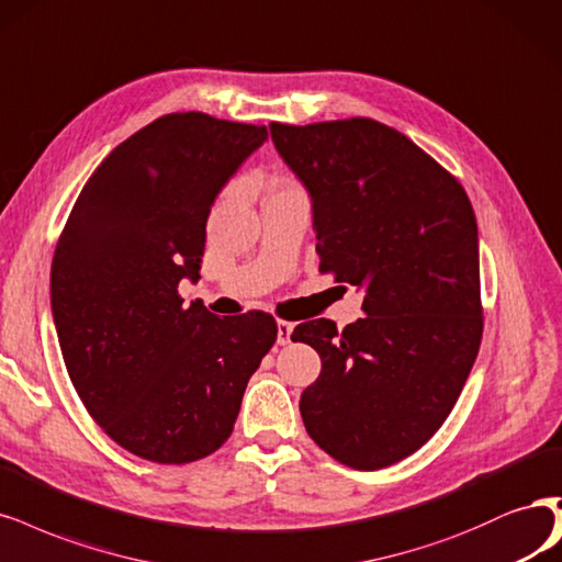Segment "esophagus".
Segmentation results:
<instances>
[{"mask_svg": "<svg viewBox=\"0 0 562 562\" xmlns=\"http://www.w3.org/2000/svg\"><path fill=\"white\" fill-rule=\"evenodd\" d=\"M293 330H295V325H293V323L279 321V323H277V341H279L281 346L290 344V335H293Z\"/></svg>", "mask_w": 562, "mask_h": 562, "instance_id": "obj_1", "label": "esophagus"}]
</instances>
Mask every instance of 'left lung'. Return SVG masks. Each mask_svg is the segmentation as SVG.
<instances>
[{
    "label": "left lung",
    "mask_w": 562,
    "mask_h": 562,
    "mask_svg": "<svg viewBox=\"0 0 562 562\" xmlns=\"http://www.w3.org/2000/svg\"><path fill=\"white\" fill-rule=\"evenodd\" d=\"M269 130L312 198L318 269L364 290V316L341 333L316 318L290 337L323 362L300 397L304 428L341 465L389 468L441 428L479 353L470 198L428 153L372 119Z\"/></svg>",
    "instance_id": "8db88e82"
}]
</instances>
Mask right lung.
Returning a JSON list of instances; mask_svg holds the SVG:
<instances>
[{
  "label": "right lung",
  "instance_id": "obj_1",
  "mask_svg": "<svg viewBox=\"0 0 562 562\" xmlns=\"http://www.w3.org/2000/svg\"><path fill=\"white\" fill-rule=\"evenodd\" d=\"M265 125L169 113L94 169L55 248L50 306L76 393L130 453L183 465L221 449L277 321L183 306L200 279L206 218Z\"/></svg>",
  "mask_w": 562,
  "mask_h": 562
}]
</instances>
